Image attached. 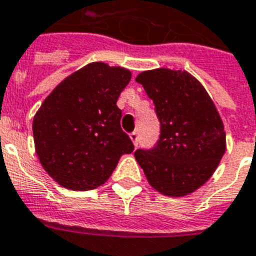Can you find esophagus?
Instances as JSON below:
<instances>
[{
  "label": "esophagus",
  "mask_w": 256,
  "mask_h": 256,
  "mask_svg": "<svg viewBox=\"0 0 256 256\" xmlns=\"http://www.w3.org/2000/svg\"><path fill=\"white\" fill-rule=\"evenodd\" d=\"M130 138H132V141H133V144L137 146V145H138V140H140L138 132H133V133H130Z\"/></svg>",
  "instance_id": "obj_1"
}]
</instances>
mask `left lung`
<instances>
[{"label": "left lung", "instance_id": "1", "mask_svg": "<svg viewBox=\"0 0 256 256\" xmlns=\"http://www.w3.org/2000/svg\"><path fill=\"white\" fill-rule=\"evenodd\" d=\"M155 104L160 134L152 148L134 152L148 182L180 198L208 180L225 154L224 123L198 79L186 71L158 68L136 78Z\"/></svg>", "mask_w": 256, "mask_h": 256}]
</instances>
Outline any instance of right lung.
I'll use <instances>...</instances> for the list:
<instances>
[{
	"mask_svg": "<svg viewBox=\"0 0 256 256\" xmlns=\"http://www.w3.org/2000/svg\"><path fill=\"white\" fill-rule=\"evenodd\" d=\"M130 79L124 68L88 64L42 102L32 122L36 155L62 186L96 189L111 177L120 156L134 150L116 106Z\"/></svg>",
	"mask_w": 256,
	"mask_h": 256,
	"instance_id": "add662e5",
	"label": "right lung"
}]
</instances>
